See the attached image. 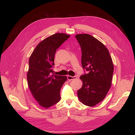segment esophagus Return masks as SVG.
<instances>
[{"label": "esophagus", "instance_id": "34e87169", "mask_svg": "<svg viewBox=\"0 0 135 135\" xmlns=\"http://www.w3.org/2000/svg\"><path fill=\"white\" fill-rule=\"evenodd\" d=\"M67 79L69 81H71V80H73L77 79V77L76 76H72L68 75L67 76Z\"/></svg>", "mask_w": 135, "mask_h": 135}]
</instances>
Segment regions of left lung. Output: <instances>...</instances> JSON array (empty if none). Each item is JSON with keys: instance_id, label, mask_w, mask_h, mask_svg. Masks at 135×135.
Here are the masks:
<instances>
[{"instance_id": "left-lung-1", "label": "left lung", "mask_w": 135, "mask_h": 135, "mask_svg": "<svg viewBox=\"0 0 135 135\" xmlns=\"http://www.w3.org/2000/svg\"><path fill=\"white\" fill-rule=\"evenodd\" d=\"M75 37L82 50V65L88 71L80 76L83 85L78 90L80 102L93 107L106 96L112 85L114 65L108 49L99 41L87 33Z\"/></svg>"}]
</instances>
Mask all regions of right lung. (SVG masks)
<instances>
[{
  "instance_id": "1",
  "label": "right lung",
  "mask_w": 135,
  "mask_h": 135,
  "mask_svg": "<svg viewBox=\"0 0 135 135\" xmlns=\"http://www.w3.org/2000/svg\"><path fill=\"white\" fill-rule=\"evenodd\" d=\"M70 37L56 33L41 41L33 51L29 60L28 85L34 98L42 107L48 108L61 99L60 90L67 76L53 74L56 50Z\"/></svg>"
}]
</instances>
